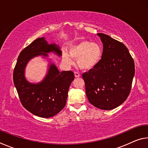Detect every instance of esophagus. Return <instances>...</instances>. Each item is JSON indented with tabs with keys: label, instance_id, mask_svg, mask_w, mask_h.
<instances>
[{
	"label": "esophagus",
	"instance_id": "esophagus-1",
	"mask_svg": "<svg viewBox=\"0 0 148 148\" xmlns=\"http://www.w3.org/2000/svg\"><path fill=\"white\" fill-rule=\"evenodd\" d=\"M74 76L76 77H80V74H79V72H74Z\"/></svg>",
	"mask_w": 148,
	"mask_h": 148
}]
</instances>
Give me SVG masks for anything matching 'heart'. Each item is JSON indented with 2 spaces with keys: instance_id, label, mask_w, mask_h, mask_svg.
Here are the masks:
<instances>
[{
  "instance_id": "obj_1",
  "label": "heart",
  "mask_w": 148,
  "mask_h": 148,
  "mask_svg": "<svg viewBox=\"0 0 148 148\" xmlns=\"http://www.w3.org/2000/svg\"><path fill=\"white\" fill-rule=\"evenodd\" d=\"M69 53L63 52L62 61L67 65L73 64V59H77V66L82 70H89L99 63L102 55V47L98 43L81 41L69 47Z\"/></svg>"
}]
</instances>
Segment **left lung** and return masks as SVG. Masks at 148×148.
Returning a JSON list of instances; mask_svg holds the SVG:
<instances>
[{"mask_svg": "<svg viewBox=\"0 0 148 148\" xmlns=\"http://www.w3.org/2000/svg\"><path fill=\"white\" fill-rule=\"evenodd\" d=\"M97 35L103 43L102 58L82 77L90 103L101 110H113L123 103L129 95L134 62L123 44L107 34Z\"/></svg>", "mask_w": 148, "mask_h": 148, "instance_id": "8db88e82", "label": "left lung"}]
</instances>
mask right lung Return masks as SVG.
I'll return each instance as SVG.
<instances>
[{"mask_svg":"<svg viewBox=\"0 0 148 148\" xmlns=\"http://www.w3.org/2000/svg\"><path fill=\"white\" fill-rule=\"evenodd\" d=\"M54 52L61 56L62 52L56 44H48L44 37L37 38L24 48L17 58L13 79L21 104L35 116L49 118L61 112L66 104L70 85L74 79L72 71L59 72L50 64L44 79L39 84H31L25 77V69L30 59L46 53Z\"/></svg>","mask_w":148,"mask_h":148,"instance_id":"obj_1","label":"right lung"}]
</instances>
